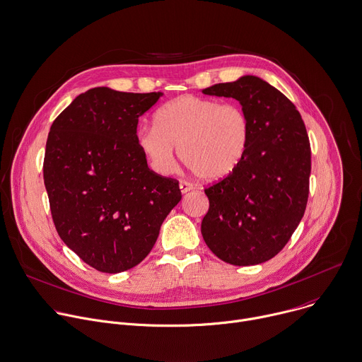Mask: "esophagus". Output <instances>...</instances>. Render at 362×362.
<instances>
[{
    "label": "esophagus",
    "instance_id": "esophagus-1",
    "mask_svg": "<svg viewBox=\"0 0 362 362\" xmlns=\"http://www.w3.org/2000/svg\"><path fill=\"white\" fill-rule=\"evenodd\" d=\"M179 187H180V192L185 194V193H187V192H190V190H193V186L190 185V183H186V182H182L180 185H179Z\"/></svg>",
    "mask_w": 362,
    "mask_h": 362
}]
</instances>
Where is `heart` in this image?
I'll return each instance as SVG.
<instances>
[{
	"mask_svg": "<svg viewBox=\"0 0 362 362\" xmlns=\"http://www.w3.org/2000/svg\"><path fill=\"white\" fill-rule=\"evenodd\" d=\"M155 124L138 131L136 144L158 175L175 170V148L182 162L204 182L227 179L249 152L252 125L238 103L182 95L156 110Z\"/></svg>",
	"mask_w": 362,
	"mask_h": 362,
	"instance_id": "b5f03b06",
	"label": "heart"
}]
</instances>
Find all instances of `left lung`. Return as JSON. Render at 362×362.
Masks as SVG:
<instances>
[{
    "mask_svg": "<svg viewBox=\"0 0 362 362\" xmlns=\"http://www.w3.org/2000/svg\"><path fill=\"white\" fill-rule=\"evenodd\" d=\"M202 92L234 98L252 125L242 166L204 189L209 211L202 235L228 264L264 263L283 250L305 211L311 173L305 125L294 103L259 76L245 75Z\"/></svg>",
    "mask_w": 362,
    "mask_h": 362,
    "instance_id": "left-lung-1",
    "label": "left lung"
}]
</instances>
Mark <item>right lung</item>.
<instances>
[{"label": "right lung", "mask_w": 362, "mask_h": 362, "mask_svg": "<svg viewBox=\"0 0 362 362\" xmlns=\"http://www.w3.org/2000/svg\"><path fill=\"white\" fill-rule=\"evenodd\" d=\"M162 95L92 88L51 127L44 183L52 220L62 242L98 272L139 264L182 199L179 182L151 170L136 144L139 116Z\"/></svg>", "instance_id": "add662e5"}]
</instances>
